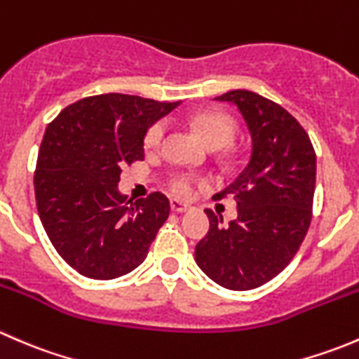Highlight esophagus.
<instances>
[{"mask_svg":"<svg viewBox=\"0 0 359 359\" xmlns=\"http://www.w3.org/2000/svg\"><path fill=\"white\" fill-rule=\"evenodd\" d=\"M170 206H172V210H173V212H177V213L191 212V210H193V206H191V205H187V203H182V201H179V200H172V201H170Z\"/></svg>","mask_w":359,"mask_h":359,"instance_id":"34e87169","label":"esophagus"}]
</instances>
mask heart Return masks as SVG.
<instances>
[{
  "label": "heart",
  "instance_id": "heart-1",
  "mask_svg": "<svg viewBox=\"0 0 359 359\" xmlns=\"http://www.w3.org/2000/svg\"><path fill=\"white\" fill-rule=\"evenodd\" d=\"M191 126L210 149H222V147L229 146L234 133H236V123L233 121V118L219 111L198 112L191 118ZM165 135L166 123H153L146 132V137H144V147H146L147 153L158 151L165 140ZM194 182H196V179L189 173H175L170 179L168 187L175 196L189 198L194 191Z\"/></svg>",
  "mask_w": 359,
  "mask_h": 359
}]
</instances>
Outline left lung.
Segmentation results:
<instances>
[{
    "label": "left lung",
    "mask_w": 359,
    "mask_h": 359,
    "mask_svg": "<svg viewBox=\"0 0 359 359\" xmlns=\"http://www.w3.org/2000/svg\"><path fill=\"white\" fill-rule=\"evenodd\" d=\"M215 100L241 112L252 151L243 172L217 200L233 196L238 217L205 210L208 234L196 245L198 267L227 290H252L290 264L311 222L316 154L309 137L288 111L248 90H233Z\"/></svg>",
    "instance_id": "8db88e82"
}]
</instances>
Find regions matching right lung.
<instances>
[{
    "mask_svg": "<svg viewBox=\"0 0 359 359\" xmlns=\"http://www.w3.org/2000/svg\"><path fill=\"white\" fill-rule=\"evenodd\" d=\"M180 102L106 93L69 106L43 135L34 173L39 219L59 255L92 280H114L144 262L170 213L165 194L133 203L121 168L144 159L149 126Z\"/></svg>",
    "mask_w": 359,
    "mask_h": 359,
    "instance_id": "obj_1",
    "label": "right lung"
}]
</instances>
